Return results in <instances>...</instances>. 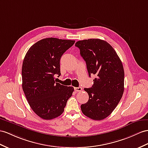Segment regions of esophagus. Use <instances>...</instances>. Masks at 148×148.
I'll list each match as a JSON object with an SVG mask.
<instances>
[{"label": "esophagus", "instance_id": "34e87169", "mask_svg": "<svg viewBox=\"0 0 148 148\" xmlns=\"http://www.w3.org/2000/svg\"><path fill=\"white\" fill-rule=\"evenodd\" d=\"M74 90L75 92H81L82 90V88H81V87H78V88H74Z\"/></svg>", "mask_w": 148, "mask_h": 148}]
</instances>
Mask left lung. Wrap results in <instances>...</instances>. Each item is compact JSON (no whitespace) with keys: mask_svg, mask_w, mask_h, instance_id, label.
I'll use <instances>...</instances> for the list:
<instances>
[{"mask_svg":"<svg viewBox=\"0 0 148 148\" xmlns=\"http://www.w3.org/2000/svg\"><path fill=\"white\" fill-rule=\"evenodd\" d=\"M75 45L86 61L89 77L96 75L90 88H84L89 100L81 106L85 116L103 120L111 114L124 92V71L116 52L106 41L99 39L79 40Z\"/></svg>","mask_w":148,"mask_h":148,"instance_id":"left-lung-1","label":"left lung"}]
</instances>
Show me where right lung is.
<instances>
[{
	"label": "right lung",
	"instance_id": "obj_1",
	"mask_svg": "<svg viewBox=\"0 0 148 148\" xmlns=\"http://www.w3.org/2000/svg\"><path fill=\"white\" fill-rule=\"evenodd\" d=\"M75 40L45 38L37 42L26 53L22 67V89L36 114L45 120L61 115L74 88L54 80L60 75V59Z\"/></svg>",
	"mask_w": 148,
	"mask_h": 148
}]
</instances>
